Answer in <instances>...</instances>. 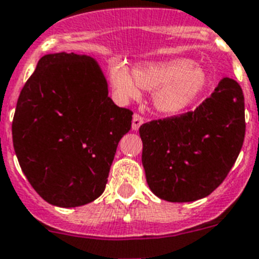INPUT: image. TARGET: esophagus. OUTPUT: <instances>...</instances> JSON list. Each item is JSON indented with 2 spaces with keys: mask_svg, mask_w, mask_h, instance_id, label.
Wrapping results in <instances>:
<instances>
[{
  "mask_svg": "<svg viewBox=\"0 0 259 259\" xmlns=\"http://www.w3.org/2000/svg\"><path fill=\"white\" fill-rule=\"evenodd\" d=\"M143 117L141 116V114H134V116H133V122H132V127H133V130H138L139 127H141V125H142L143 123Z\"/></svg>",
  "mask_w": 259,
  "mask_h": 259,
  "instance_id": "obj_1",
  "label": "esophagus"
}]
</instances>
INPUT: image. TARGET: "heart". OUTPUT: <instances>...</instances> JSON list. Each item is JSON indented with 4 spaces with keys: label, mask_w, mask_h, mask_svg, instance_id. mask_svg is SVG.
<instances>
[{
    "label": "heart",
    "mask_w": 259,
    "mask_h": 259,
    "mask_svg": "<svg viewBox=\"0 0 259 259\" xmlns=\"http://www.w3.org/2000/svg\"><path fill=\"white\" fill-rule=\"evenodd\" d=\"M111 84L120 102L137 99L141 89L153 91L152 104L157 112L176 114L185 111L203 95L210 84V75L192 58L177 57L165 61L146 62L133 73L123 65H114Z\"/></svg>",
    "instance_id": "obj_1"
}]
</instances>
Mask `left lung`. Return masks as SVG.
Returning <instances> with one entry per match:
<instances>
[{
  "label": "left lung",
  "mask_w": 259,
  "mask_h": 259,
  "mask_svg": "<svg viewBox=\"0 0 259 259\" xmlns=\"http://www.w3.org/2000/svg\"><path fill=\"white\" fill-rule=\"evenodd\" d=\"M142 164L147 184L168 202L207 197L223 183L245 138L244 94L223 78L197 109L143 123Z\"/></svg>",
  "instance_id": "8db88e82"
}]
</instances>
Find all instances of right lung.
Returning a JSON list of instances; mask_svg holds the SVG:
<instances>
[{
    "mask_svg": "<svg viewBox=\"0 0 259 259\" xmlns=\"http://www.w3.org/2000/svg\"><path fill=\"white\" fill-rule=\"evenodd\" d=\"M132 116L108 96L94 58L65 52L42 56L22 89L11 127L24 176L58 207L95 201Z\"/></svg>",
    "mask_w": 259,
    "mask_h": 259,
    "instance_id": "1",
    "label": "right lung"
}]
</instances>
